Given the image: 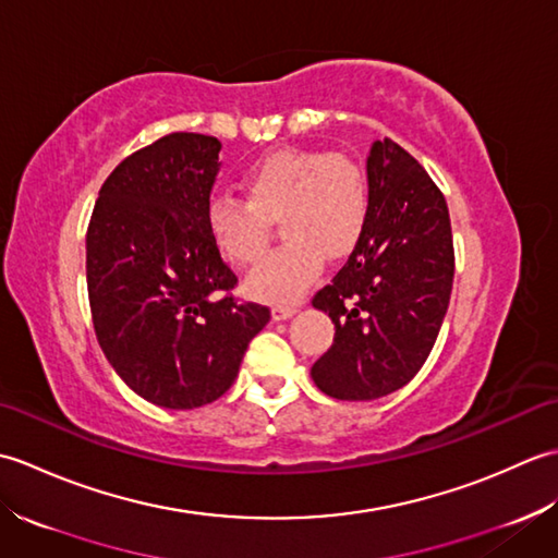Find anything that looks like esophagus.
<instances>
[{"label":"esophagus","mask_w":558,"mask_h":558,"mask_svg":"<svg viewBox=\"0 0 558 558\" xmlns=\"http://www.w3.org/2000/svg\"><path fill=\"white\" fill-rule=\"evenodd\" d=\"M298 314V304H272L270 316L272 322H286V318Z\"/></svg>","instance_id":"1"}]
</instances>
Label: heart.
I'll list each match as a JSON object with an SVG mask.
<instances>
[{
    "label": "heart",
    "mask_w": 558,
    "mask_h": 558,
    "mask_svg": "<svg viewBox=\"0 0 558 558\" xmlns=\"http://www.w3.org/2000/svg\"><path fill=\"white\" fill-rule=\"evenodd\" d=\"M244 201L213 196L206 228L222 258L246 266L266 248L270 220L288 240L248 272L246 292L288 304L312 286L324 256H348L369 220V182L345 153L280 148L240 177Z\"/></svg>",
    "instance_id": "obj_1"
}]
</instances>
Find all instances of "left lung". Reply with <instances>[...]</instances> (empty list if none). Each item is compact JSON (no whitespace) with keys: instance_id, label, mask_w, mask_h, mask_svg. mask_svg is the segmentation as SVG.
<instances>
[{"instance_id":"1","label":"left lung","mask_w":558,"mask_h":558,"mask_svg":"<svg viewBox=\"0 0 558 558\" xmlns=\"http://www.w3.org/2000/svg\"><path fill=\"white\" fill-rule=\"evenodd\" d=\"M369 220L348 264L312 304L336 324L312 366L336 400H376L410 384L429 357L456 272L448 206L432 177L396 141L366 160Z\"/></svg>"}]
</instances>
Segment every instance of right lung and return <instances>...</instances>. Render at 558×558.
Listing matches in <instances>:
<instances>
[{"instance_id": "right-lung-1", "label": "right lung", "mask_w": 558, "mask_h": 558, "mask_svg": "<svg viewBox=\"0 0 558 558\" xmlns=\"http://www.w3.org/2000/svg\"><path fill=\"white\" fill-rule=\"evenodd\" d=\"M220 141L174 132L105 180L86 232L93 328L122 381L153 405L192 410L228 390L270 310L236 300L206 228Z\"/></svg>"}]
</instances>
